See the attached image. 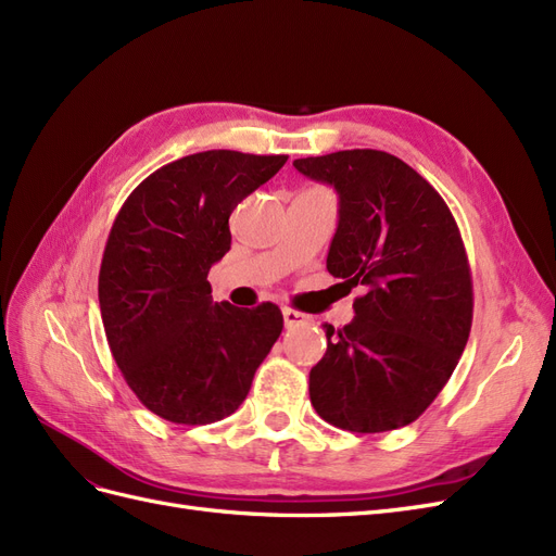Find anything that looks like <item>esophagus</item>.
I'll return each mask as SVG.
<instances>
[{"label":"esophagus","instance_id":"esophagus-1","mask_svg":"<svg viewBox=\"0 0 556 556\" xmlns=\"http://www.w3.org/2000/svg\"><path fill=\"white\" fill-rule=\"evenodd\" d=\"M282 319H285V327H296V325H308L311 323V315L285 306L282 308Z\"/></svg>","mask_w":556,"mask_h":556}]
</instances>
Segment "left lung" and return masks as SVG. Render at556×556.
Returning <instances> with one entry per match:
<instances>
[{
    "label": "left lung",
    "mask_w": 556,
    "mask_h": 556,
    "mask_svg": "<svg viewBox=\"0 0 556 556\" xmlns=\"http://www.w3.org/2000/svg\"><path fill=\"white\" fill-rule=\"evenodd\" d=\"M333 185L339 229L327 271L364 285L355 319L311 368V403L352 433L406 427L441 394L473 323V280L457 223L413 166L371 148L294 160Z\"/></svg>",
    "instance_id": "1"
}]
</instances>
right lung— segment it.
Segmentation results:
<instances>
[{
  "mask_svg": "<svg viewBox=\"0 0 556 556\" xmlns=\"http://www.w3.org/2000/svg\"><path fill=\"white\" fill-rule=\"evenodd\" d=\"M288 155L206 150L150 174L117 211L99 268L111 355L143 406L174 425L237 410L282 331L271 301L213 304L208 271L231 245L229 215Z\"/></svg>",
  "mask_w": 556,
  "mask_h": 556,
  "instance_id": "1",
  "label": "right lung"
}]
</instances>
